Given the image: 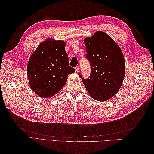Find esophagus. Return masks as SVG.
<instances>
[{"label": "esophagus", "instance_id": "obj_1", "mask_svg": "<svg viewBox=\"0 0 154 154\" xmlns=\"http://www.w3.org/2000/svg\"><path fill=\"white\" fill-rule=\"evenodd\" d=\"M79 71V65H77V66H76V67H75V71L78 72Z\"/></svg>", "mask_w": 154, "mask_h": 154}]
</instances>
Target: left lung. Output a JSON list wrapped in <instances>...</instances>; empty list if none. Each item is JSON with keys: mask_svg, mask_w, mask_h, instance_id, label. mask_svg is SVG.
Listing matches in <instances>:
<instances>
[{"mask_svg": "<svg viewBox=\"0 0 154 154\" xmlns=\"http://www.w3.org/2000/svg\"><path fill=\"white\" fill-rule=\"evenodd\" d=\"M86 58L91 65V75L79 77L90 96L99 101L113 97L122 85L125 75L124 55L115 42L103 32H97L84 40Z\"/></svg>", "mask_w": 154, "mask_h": 154, "instance_id": "8db88e82", "label": "left lung"}]
</instances>
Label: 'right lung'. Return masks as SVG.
<instances>
[{"instance_id":"obj_1","label":"right lung","mask_w":154,"mask_h":154,"mask_svg":"<svg viewBox=\"0 0 154 154\" xmlns=\"http://www.w3.org/2000/svg\"><path fill=\"white\" fill-rule=\"evenodd\" d=\"M63 41L48 39L39 45L29 59L27 73L30 86L39 96L51 97L60 91L67 75L75 71L69 67Z\"/></svg>"}]
</instances>
